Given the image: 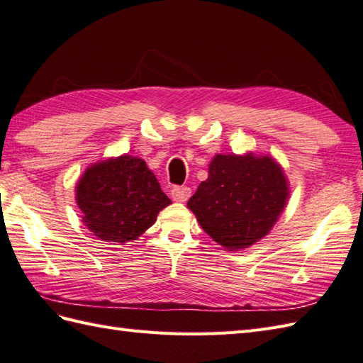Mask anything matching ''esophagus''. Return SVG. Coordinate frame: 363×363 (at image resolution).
<instances>
[{"mask_svg": "<svg viewBox=\"0 0 363 363\" xmlns=\"http://www.w3.org/2000/svg\"><path fill=\"white\" fill-rule=\"evenodd\" d=\"M191 195V190L189 187H173L172 189V198L176 202H185Z\"/></svg>", "mask_w": 363, "mask_h": 363, "instance_id": "1", "label": "esophagus"}]
</instances>
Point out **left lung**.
I'll return each instance as SVG.
<instances>
[{"instance_id":"8db88e82","label":"left lung","mask_w":363,"mask_h":363,"mask_svg":"<svg viewBox=\"0 0 363 363\" xmlns=\"http://www.w3.org/2000/svg\"><path fill=\"white\" fill-rule=\"evenodd\" d=\"M289 195V181L272 156L215 155L187 207L210 238L241 250L272 230Z\"/></svg>"}]
</instances>
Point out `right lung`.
I'll use <instances>...</instances> for the list:
<instances>
[{
	"instance_id": "obj_1",
	"label": "right lung",
	"mask_w": 363,
	"mask_h": 363,
	"mask_svg": "<svg viewBox=\"0 0 363 363\" xmlns=\"http://www.w3.org/2000/svg\"><path fill=\"white\" fill-rule=\"evenodd\" d=\"M75 202L86 229L121 244L138 240L172 204L145 161L131 155L91 164L75 185Z\"/></svg>"
}]
</instances>
